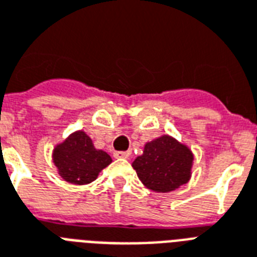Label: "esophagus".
Instances as JSON below:
<instances>
[{
	"label": "esophagus",
	"instance_id": "34e87169",
	"mask_svg": "<svg viewBox=\"0 0 257 257\" xmlns=\"http://www.w3.org/2000/svg\"><path fill=\"white\" fill-rule=\"evenodd\" d=\"M129 152H122V150H120V152H114V157L116 158H128L129 157Z\"/></svg>",
	"mask_w": 257,
	"mask_h": 257
}]
</instances>
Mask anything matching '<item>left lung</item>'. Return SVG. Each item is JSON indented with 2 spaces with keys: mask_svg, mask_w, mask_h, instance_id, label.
Here are the masks:
<instances>
[{
  "mask_svg": "<svg viewBox=\"0 0 257 257\" xmlns=\"http://www.w3.org/2000/svg\"><path fill=\"white\" fill-rule=\"evenodd\" d=\"M191 165L193 153L189 148L170 136H162L145 145L144 154L132 166L148 189L168 193L189 181Z\"/></svg>",
  "mask_w": 257,
  "mask_h": 257,
  "instance_id": "1",
  "label": "left lung"
}]
</instances>
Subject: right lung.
Returning <instances> with one entry per match:
<instances>
[{"mask_svg":"<svg viewBox=\"0 0 257 257\" xmlns=\"http://www.w3.org/2000/svg\"><path fill=\"white\" fill-rule=\"evenodd\" d=\"M54 162L67 182L85 185L95 181L112 160L105 152L95 149L84 132H76L55 148Z\"/></svg>","mask_w":257,"mask_h":257,"instance_id":"right-lung-1","label":"right lung"}]
</instances>
